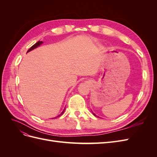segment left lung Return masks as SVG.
Returning <instances> with one entry per match:
<instances>
[{
    "instance_id": "left-lung-1",
    "label": "left lung",
    "mask_w": 157,
    "mask_h": 157,
    "mask_svg": "<svg viewBox=\"0 0 157 157\" xmlns=\"http://www.w3.org/2000/svg\"><path fill=\"white\" fill-rule=\"evenodd\" d=\"M92 113H93V115H94V116H96V117H97V116H96V115H95V114H94V113H93V112H92Z\"/></svg>"
}]
</instances>
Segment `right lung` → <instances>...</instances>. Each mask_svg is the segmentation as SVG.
I'll list each match as a JSON object with an SVG mask.
<instances>
[{"instance_id":"obj_1","label":"right lung","mask_w":157,"mask_h":157,"mask_svg":"<svg viewBox=\"0 0 157 157\" xmlns=\"http://www.w3.org/2000/svg\"><path fill=\"white\" fill-rule=\"evenodd\" d=\"M42 43H43V42H42V41H39V42H37L36 43H35L34 45L32 46L31 47V48H30L29 50H28V51L27 52H27H30V51L33 50L35 49L36 48H37V47H39L40 45H41ZM65 108L63 109V111L61 113L60 115H59L58 117H60L61 115H63V113H64V111H65ZM56 117H55V118H56Z\"/></svg>"}]
</instances>
